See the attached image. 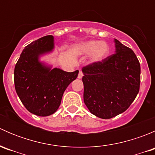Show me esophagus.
<instances>
[{
	"mask_svg": "<svg viewBox=\"0 0 155 155\" xmlns=\"http://www.w3.org/2000/svg\"><path fill=\"white\" fill-rule=\"evenodd\" d=\"M82 76H83V73H82V71H79V75H78V78H79V79H82Z\"/></svg>",
	"mask_w": 155,
	"mask_h": 155,
	"instance_id": "34e87169",
	"label": "esophagus"
}]
</instances>
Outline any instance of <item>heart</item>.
<instances>
[{
    "mask_svg": "<svg viewBox=\"0 0 155 155\" xmlns=\"http://www.w3.org/2000/svg\"><path fill=\"white\" fill-rule=\"evenodd\" d=\"M76 51L82 54H91V61L92 63H100L105 60L110 51L109 44L106 42L99 40H89L78 45Z\"/></svg>",
    "mask_w": 155,
    "mask_h": 155,
    "instance_id": "1",
    "label": "heart"
}]
</instances>
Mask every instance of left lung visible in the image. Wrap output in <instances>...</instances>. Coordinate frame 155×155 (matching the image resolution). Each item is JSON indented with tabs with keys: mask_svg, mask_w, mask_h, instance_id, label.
<instances>
[{
	"mask_svg": "<svg viewBox=\"0 0 155 155\" xmlns=\"http://www.w3.org/2000/svg\"><path fill=\"white\" fill-rule=\"evenodd\" d=\"M115 53L100 63L82 68L84 102L103 119L122 113L140 91V64L132 49L114 40Z\"/></svg>",
	"mask_w": 155,
	"mask_h": 155,
	"instance_id": "1",
	"label": "left lung"
}]
</instances>
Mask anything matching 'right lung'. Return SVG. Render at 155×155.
Returning <instances> with one entry per match:
<instances>
[{
	"label": "right lung",
	"instance_id": "add662e5",
	"mask_svg": "<svg viewBox=\"0 0 155 155\" xmlns=\"http://www.w3.org/2000/svg\"><path fill=\"white\" fill-rule=\"evenodd\" d=\"M54 48V37H41L25 46L14 70V83L18 97L26 109L38 116L57 111L68 86L77 78L79 70L64 71L40 61Z\"/></svg>",
	"mask_w": 155,
	"mask_h": 155
}]
</instances>
